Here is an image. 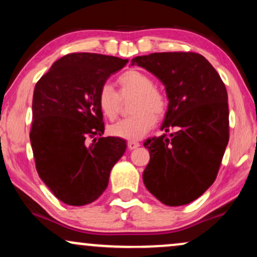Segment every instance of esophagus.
Segmentation results:
<instances>
[{
  "label": "esophagus",
  "mask_w": 257,
  "mask_h": 257,
  "mask_svg": "<svg viewBox=\"0 0 257 257\" xmlns=\"http://www.w3.org/2000/svg\"><path fill=\"white\" fill-rule=\"evenodd\" d=\"M126 146H128L129 150H135L138 149L139 146H140V144L138 143V141H134V140H129L128 144H126Z\"/></svg>",
  "instance_id": "1"
}]
</instances>
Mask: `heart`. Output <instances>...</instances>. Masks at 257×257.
I'll list each match as a JSON object with an SVG mask.
<instances>
[{"label": "heart", "instance_id": "obj_1", "mask_svg": "<svg viewBox=\"0 0 257 257\" xmlns=\"http://www.w3.org/2000/svg\"><path fill=\"white\" fill-rule=\"evenodd\" d=\"M120 94H135L132 112L134 114L108 126V134L125 140H138L153 128L156 119L163 118L168 110L166 94L155 87L146 73L128 70L117 78ZM119 94L110 84H102L98 93V107L107 119L116 118L119 110Z\"/></svg>", "mask_w": 257, "mask_h": 257}]
</instances>
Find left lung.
I'll return each mask as SVG.
<instances>
[{"label":"left lung","instance_id":"left-lung-1","mask_svg":"<svg viewBox=\"0 0 257 257\" xmlns=\"http://www.w3.org/2000/svg\"><path fill=\"white\" fill-rule=\"evenodd\" d=\"M132 63L164 84L169 104L161 129L175 131L144 143L150 152L144 184L163 204H188L213 185L228 144L225 84L198 53H152Z\"/></svg>","mask_w":257,"mask_h":257}]
</instances>
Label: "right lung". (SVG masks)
I'll return each instance as SVG.
<instances>
[{
	"label": "right lung",
	"instance_id": "right-lung-1",
	"mask_svg": "<svg viewBox=\"0 0 257 257\" xmlns=\"http://www.w3.org/2000/svg\"><path fill=\"white\" fill-rule=\"evenodd\" d=\"M126 63L110 55L71 53L36 83L30 132L35 163L42 181L65 204L81 206L98 199L125 152L123 139L101 138L105 125L98 93Z\"/></svg>",
	"mask_w": 257,
	"mask_h": 257
}]
</instances>
